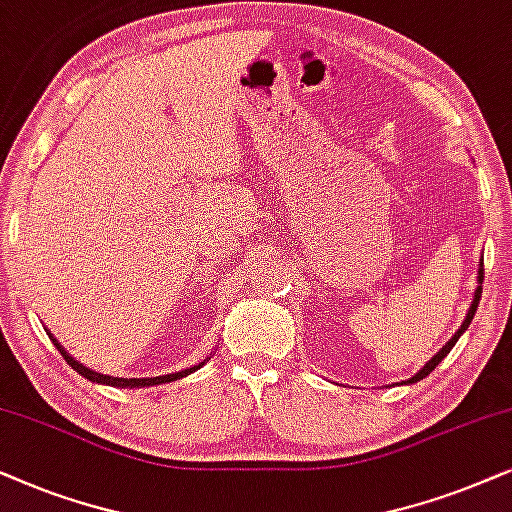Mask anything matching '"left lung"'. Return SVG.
I'll use <instances>...</instances> for the list:
<instances>
[{
    "label": "left lung",
    "mask_w": 512,
    "mask_h": 512,
    "mask_svg": "<svg viewBox=\"0 0 512 512\" xmlns=\"http://www.w3.org/2000/svg\"><path fill=\"white\" fill-rule=\"evenodd\" d=\"M482 281H485V264H482V260H480V269H478V288H475V295H473V302H470V309H468V313H466V320H463L459 330L454 332V337L449 339V342H447L445 346H442V349H440L438 353H435V356H433L431 360H428V363H426L424 367H421V370H419L417 374H414V377H410V379H407V381H403V384H417V381L426 379L428 374H431V372L435 370V367H438V365L442 363V358H445L447 353L452 351V346H454L456 342H459V337L463 335V332L468 330L470 320H473L475 311H478V304H480V297H482Z\"/></svg>",
    "instance_id": "8db88e82"
}]
</instances>
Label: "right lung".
I'll list each match as a JSON object with an SVG mask.
<instances>
[{"label": "right lung", "mask_w": 512, "mask_h": 512, "mask_svg": "<svg viewBox=\"0 0 512 512\" xmlns=\"http://www.w3.org/2000/svg\"><path fill=\"white\" fill-rule=\"evenodd\" d=\"M49 337H51L53 346H56V349L60 351V356H63V358L67 360V365H70L72 370H77V372L81 374V377H86L88 381H93V384H105V386H117V388H145V386H159V384H168V381H177V379L187 377V374H192V372H196V370H201L203 363H206V360H203V363H199V365H192V367H187V370H180V372H173V374H161V377H142V379L109 377V374H100V372L91 370V367L81 365L77 358H72L70 353L65 351V346H60V342H58L56 337L51 335V332H49Z\"/></svg>", "instance_id": "obj_1"}]
</instances>
